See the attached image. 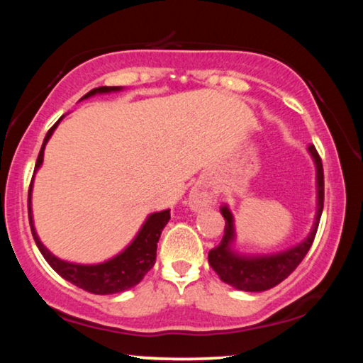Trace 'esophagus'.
Wrapping results in <instances>:
<instances>
[{
	"label": "esophagus",
	"mask_w": 363,
	"mask_h": 363,
	"mask_svg": "<svg viewBox=\"0 0 363 363\" xmlns=\"http://www.w3.org/2000/svg\"><path fill=\"white\" fill-rule=\"evenodd\" d=\"M218 196L210 187L203 186V184H195L189 192V208L194 213L203 211L206 208H211L216 205Z\"/></svg>",
	"instance_id": "esophagus-1"
}]
</instances>
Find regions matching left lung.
Returning a JSON list of instances; mask_svg holds the SVG:
<instances>
[{"label": "left lung", "instance_id": "8db88e82", "mask_svg": "<svg viewBox=\"0 0 363 363\" xmlns=\"http://www.w3.org/2000/svg\"><path fill=\"white\" fill-rule=\"evenodd\" d=\"M312 160L315 164V187H317V208L315 218L312 224L311 232L307 233L304 240L294 245L291 248L272 255H247L238 253L233 248L237 240L235 233V219L229 210V206H220V213L225 219L224 237L216 248H213L208 253V261L214 272L219 275V279L224 284L230 285L235 290L242 291H266L269 288H274L284 281L294 269L299 266V262L304 259V256L309 251L314 237L317 233L318 220H320L323 211V167L322 160L318 157L314 145L307 147Z\"/></svg>", "mask_w": 363, "mask_h": 363}]
</instances>
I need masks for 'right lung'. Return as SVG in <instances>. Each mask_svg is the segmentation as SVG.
<instances>
[{
    "instance_id": "right-lung-1",
    "label": "right lung",
    "mask_w": 363,
    "mask_h": 363,
    "mask_svg": "<svg viewBox=\"0 0 363 363\" xmlns=\"http://www.w3.org/2000/svg\"><path fill=\"white\" fill-rule=\"evenodd\" d=\"M121 89H123L121 86H101V88H96L93 91H89L88 94H84L82 97V101L89 99V97H93L96 94L118 93ZM62 118H59L56 125L48 131L45 140H43L40 155L35 164V174L43 164V158H45V147L48 144V140L51 139L52 133L56 131V128L59 126V123ZM32 189H33V181L28 190V219H30V227H32L35 243L41 251L43 257L48 261L49 266L56 270L60 277L65 279L67 281L77 285L84 291L94 293V294H115V293H123L130 290L133 286H136L139 281L144 279V275L153 267V264H155V259H157V243L160 240V235H162V230L164 229V225L168 224V220L171 218L169 210L149 214L147 219L144 220V224L140 225L136 237H134L131 243L128 245L125 250L120 251L118 255H115L113 257H110V259L104 262L78 264V262L60 259V257L52 255L51 251L41 243L33 223Z\"/></svg>"
}]
</instances>
